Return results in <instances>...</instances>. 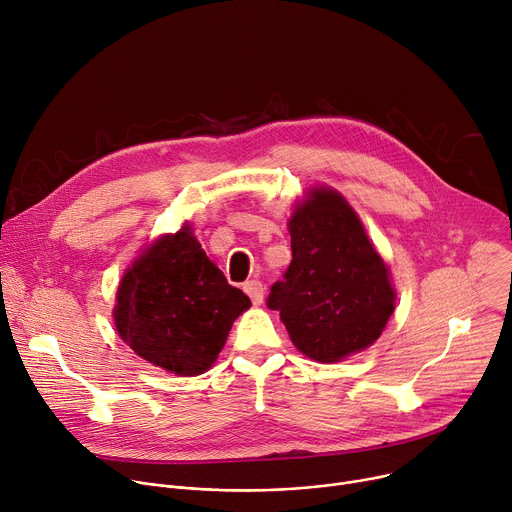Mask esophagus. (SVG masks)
I'll use <instances>...</instances> for the list:
<instances>
[{
  "label": "esophagus",
  "mask_w": 512,
  "mask_h": 512,
  "mask_svg": "<svg viewBox=\"0 0 512 512\" xmlns=\"http://www.w3.org/2000/svg\"><path fill=\"white\" fill-rule=\"evenodd\" d=\"M243 289L255 306L263 304V283L259 279H251V281L243 283Z\"/></svg>",
  "instance_id": "esophagus-1"
}]
</instances>
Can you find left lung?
Segmentation results:
<instances>
[{"mask_svg": "<svg viewBox=\"0 0 512 512\" xmlns=\"http://www.w3.org/2000/svg\"><path fill=\"white\" fill-rule=\"evenodd\" d=\"M291 263L271 285L291 342L318 362H336L371 346L395 310L381 255L356 212L334 190L318 188L289 221Z\"/></svg>", "mask_w": 512, "mask_h": 512, "instance_id": "8db88e82", "label": "left lung"}]
</instances>
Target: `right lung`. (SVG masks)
<instances>
[{"label": "right lung", "mask_w": 512, "mask_h": 512, "mask_svg": "<svg viewBox=\"0 0 512 512\" xmlns=\"http://www.w3.org/2000/svg\"><path fill=\"white\" fill-rule=\"evenodd\" d=\"M249 306L184 227L158 239L125 271L113 318L137 356L194 377L210 369Z\"/></svg>", "instance_id": "1"}]
</instances>
